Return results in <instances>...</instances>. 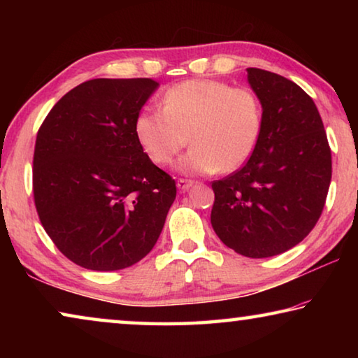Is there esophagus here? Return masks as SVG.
Instances as JSON below:
<instances>
[{"mask_svg":"<svg viewBox=\"0 0 358 358\" xmlns=\"http://www.w3.org/2000/svg\"><path fill=\"white\" fill-rule=\"evenodd\" d=\"M194 185V181L192 180H187V178H180L178 181H177V186L180 187L181 191H186V189H189V187Z\"/></svg>","mask_w":358,"mask_h":358,"instance_id":"esophagus-1","label":"esophagus"}]
</instances>
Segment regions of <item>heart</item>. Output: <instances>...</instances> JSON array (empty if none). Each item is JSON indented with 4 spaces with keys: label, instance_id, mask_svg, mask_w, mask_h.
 <instances>
[{
    "label": "heart",
    "instance_id": "1",
    "mask_svg": "<svg viewBox=\"0 0 358 358\" xmlns=\"http://www.w3.org/2000/svg\"><path fill=\"white\" fill-rule=\"evenodd\" d=\"M262 104L251 88L217 80H187L173 85L159 108H143L134 131L151 161L166 166L187 143L181 173L234 172L250 159L262 131Z\"/></svg>",
    "mask_w": 358,
    "mask_h": 358
}]
</instances>
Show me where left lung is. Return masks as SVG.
Wrapping results in <instances>:
<instances>
[{"label": "left lung", "instance_id": "8db88e82", "mask_svg": "<svg viewBox=\"0 0 358 358\" xmlns=\"http://www.w3.org/2000/svg\"><path fill=\"white\" fill-rule=\"evenodd\" d=\"M262 104L259 142L246 164L211 183V226L226 246L262 259L290 250L322 215L331 151L314 101L275 72L248 68Z\"/></svg>", "mask_w": 358, "mask_h": 358}]
</instances>
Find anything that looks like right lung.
I'll return each instance as SVG.
<instances>
[{"label": "right lung", "instance_id": "obj_1", "mask_svg": "<svg viewBox=\"0 0 358 358\" xmlns=\"http://www.w3.org/2000/svg\"><path fill=\"white\" fill-rule=\"evenodd\" d=\"M153 78H93L59 99L34 145L33 194L42 227L72 262L113 271L153 250L177 196L134 131Z\"/></svg>", "mask_w": 358, "mask_h": 358}]
</instances>
